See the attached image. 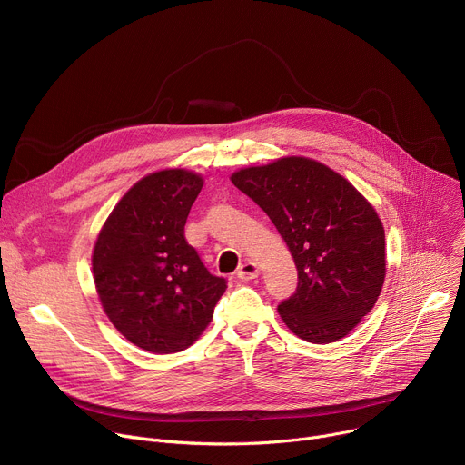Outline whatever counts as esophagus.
Wrapping results in <instances>:
<instances>
[{
    "label": "esophagus",
    "instance_id": "esophagus-1",
    "mask_svg": "<svg viewBox=\"0 0 465 465\" xmlns=\"http://www.w3.org/2000/svg\"><path fill=\"white\" fill-rule=\"evenodd\" d=\"M259 276V267L253 262V261H246L242 262L239 271H237V278L241 282H250V280H255Z\"/></svg>",
    "mask_w": 465,
    "mask_h": 465
}]
</instances>
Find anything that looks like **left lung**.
Returning a JSON list of instances; mask_svg holds the SVG:
<instances>
[{"label": "left lung", "mask_w": 465, "mask_h": 465, "mask_svg": "<svg viewBox=\"0 0 465 465\" xmlns=\"http://www.w3.org/2000/svg\"><path fill=\"white\" fill-rule=\"evenodd\" d=\"M232 182L271 217L294 257L298 287L278 305L287 327L312 344L344 339L382 289L377 212L346 178L309 158L241 169Z\"/></svg>", "instance_id": "8db88e82"}]
</instances>
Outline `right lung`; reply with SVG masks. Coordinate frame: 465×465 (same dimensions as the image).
Instances as JSON below:
<instances>
[{"mask_svg": "<svg viewBox=\"0 0 465 465\" xmlns=\"http://www.w3.org/2000/svg\"><path fill=\"white\" fill-rule=\"evenodd\" d=\"M203 183L185 169L142 178L117 203L94 248L104 312L126 341L151 353L189 348L226 291V280L210 274L183 235Z\"/></svg>", "mask_w": 465, "mask_h": 465, "instance_id": "1", "label": "right lung"}]
</instances>
